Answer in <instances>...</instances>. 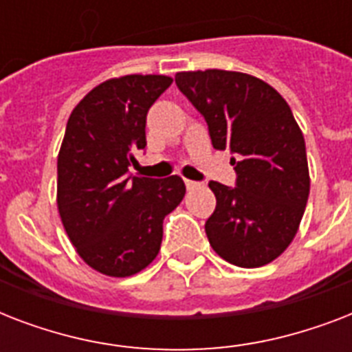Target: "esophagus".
Here are the masks:
<instances>
[{
  "instance_id": "34e87169",
  "label": "esophagus",
  "mask_w": 352,
  "mask_h": 352,
  "mask_svg": "<svg viewBox=\"0 0 352 352\" xmlns=\"http://www.w3.org/2000/svg\"><path fill=\"white\" fill-rule=\"evenodd\" d=\"M184 184H186V188H188V190H195V188L199 186V182H195V181H190V179H186V181H184Z\"/></svg>"
}]
</instances>
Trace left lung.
Here are the masks:
<instances>
[{
    "instance_id": "8db88e82",
    "label": "left lung",
    "mask_w": 352,
    "mask_h": 352,
    "mask_svg": "<svg viewBox=\"0 0 352 352\" xmlns=\"http://www.w3.org/2000/svg\"><path fill=\"white\" fill-rule=\"evenodd\" d=\"M208 124L215 149H230L235 188L212 181L217 204L204 225L215 254L235 267L274 261L292 243L311 179L305 138L285 98L267 82L235 71L175 74Z\"/></svg>"
}]
</instances>
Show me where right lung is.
<instances>
[{
  "label": "right lung",
  "instance_id": "add662e5",
  "mask_svg": "<svg viewBox=\"0 0 352 352\" xmlns=\"http://www.w3.org/2000/svg\"><path fill=\"white\" fill-rule=\"evenodd\" d=\"M173 80L127 74L96 85L74 107L58 153V212L78 256L96 272L126 278L153 261L162 221L181 204V177H131L146 148V115Z\"/></svg>",
  "mask_w": 352,
  "mask_h": 352
}]
</instances>
